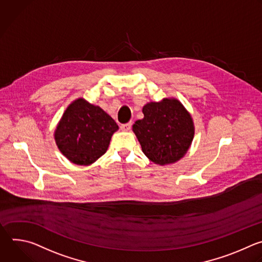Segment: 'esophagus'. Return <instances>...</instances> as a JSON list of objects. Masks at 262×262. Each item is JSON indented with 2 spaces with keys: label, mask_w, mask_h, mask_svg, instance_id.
Listing matches in <instances>:
<instances>
[{
  "label": "esophagus",
  "mask_w": 262,
  "mask_h": 262,
  "mask_svg": "<svg viewBox=\"0 0 262 262\" xmlns=\"http://www.w3.org/2000/svg\"><path fill=\"white\" fill-rule=\"evenodd\" d=\"M131 127H132V123H131V122L126 123V124H122V125H121V130H123V131H129V130L131 129Z\"/></svg>",
  "instance_id": "1"
}]
</instances>
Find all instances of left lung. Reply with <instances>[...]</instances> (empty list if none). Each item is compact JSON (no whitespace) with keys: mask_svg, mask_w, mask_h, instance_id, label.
I'll list each match as a JSON object with an SVG mask.
<instances>
[{"mask_svg":"<svg viewBox=\"0 0 262 262\" xmlns=\"http://www.w3.org/2000/svg\"><path fill=\"white\" fill-rule=\"evenodd\" d=\"M143 119L132 129L143 154L159 165L179 161L188 151L193 137L194 124L183 104L174 98L149 102L142 108Z\"/></svg>","mask_w":262,"mask_h":262,"instance_id":"obj_1","label":"left lung"}]
</instances>
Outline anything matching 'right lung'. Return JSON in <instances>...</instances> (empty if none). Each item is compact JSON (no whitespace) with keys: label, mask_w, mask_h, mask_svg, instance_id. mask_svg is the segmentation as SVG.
I'll use <instances>...</instances> for the list:
<instances>
[{"label":"right lung","mask_w":262,"mask_h":262,"mask_svg":"<svg viewBox=\"0 0 262 262\" xmlns=\"http://www.w3.org/2000/svg\"><path fill=\"white\" fill-rule=\"evenodd\" d=\"M118 129L115 120L102 108L78 98L60 120L55 140L69 161L77 165H91L106 152L112 136Z\"/></svg>","instance_id":"right-lung-1"}]
</instances>
